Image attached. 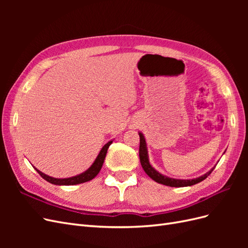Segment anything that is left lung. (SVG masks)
<instances>
[{"label":"left lung","mask_w":248,"mask_h":248,"mask_svg":"<svg viewBox=\"0 0 248 248\" xmlns=\"http://www.w3.org/2000/svg\"><path fill=\"white\" fill-rule=\"evenodd\" d=\"M140 164L142 169L146 171V174L153 179L155 182L160 183L163 185L167 186H170V187H185V186H191L197 183H200L202 180H205L210 174H211L212 170H214V168L212 170H210L208 172H206L205 175H202L199 178L196 179H191V180H180V179H174V178H170L167 176L161 175L160 172L157 171L154 168H152L151 164L149 162V158H148V151H147V145H146V140L142 133L140 132Z\"/></svg>","instance_id":"1"}]
</instances>
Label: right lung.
I'll list each match as a JSON object with an SVG mask.
<instances>
[{
  "label": "right lung",
  "mask_w": 248,
  "mask_h": 248,
  "mask_svg": "<svg viewBox=\"0 0 248 248\" xmlns=\"http://www.w3.org/2000/svg\"><path fill=\"white\" fill-rule=\"evenodd\" d=\"M112 142V140L108 141V144L104 145L101 149V151L99 152L98 156L96 157L95 161L93 162V164L91 167H90L86 171L82 172L80 175L78 176H74L71 178H65V179H57V178H52L49 177L46 174H43L42 171L38 170L37 169H35L37 170V172L44 179L46 180L47 182L51 183V184H55V185H77V184H80V183H85L90 181V180L94 179L97 175H98V172L100 171L101 168H102V164L104 162V159H106V156H107V152H108V149L110 146V144Z\"/></svg>",
  "instance_id": "add662e5"
}]
</instances>
